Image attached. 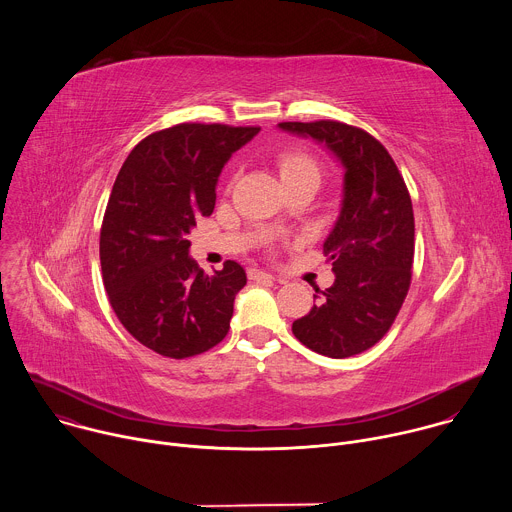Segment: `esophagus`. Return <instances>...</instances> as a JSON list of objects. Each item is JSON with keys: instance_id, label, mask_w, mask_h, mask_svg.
Returning a JSON list of instances; mask_svg holds the SVG:
<instances>
[{"instance_id": "34e87169", "label": "esophagus", "mask_w": 512, "mask_h": 512, "mask_svg": "<svg viewBox=\"0 0 512 512\" xmlns=\"http://www.w3.org/2000/svg\"><path fill=\"white\" fill-rule=\"evenodd\" d=\"M249 277L251 279H255V281H259V279H269V281H275L277 277L275 275H271V273H267V271H263V269H249Z\"/></svg>"}]
</instances>
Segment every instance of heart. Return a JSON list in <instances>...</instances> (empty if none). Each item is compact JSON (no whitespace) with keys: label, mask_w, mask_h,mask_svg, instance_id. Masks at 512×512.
<instances>
[{"label":"heart","mask_w":512,"mask_h":512,"mask_svg":"<svg viewBox=\"0 0 512 512\" xmlns=\"http://www.w3.org/2000/svg\"><path fill=\"white\" fill-rule=\"evenodd\" d=\"M275 166H277V172H279L283 184L300 180V178H314L320 182V176H322L318 158L306 150L289 148V150L277 152Z\"/></svg>","instance_id":"obj_1"}]
</instances>
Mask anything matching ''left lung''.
<instances>
[{
    "label": "left lung",
    "mask_w": 512,
    "mask_h": 512,
    "mask_svg": "<svg viewBox=\"0 0 512 512\" xmlns=\"http://www.w3.org/2000/svg\"><path fill=\"white\" fill-rule=\"evenodd\" d=\"M279 127L326 143L346 168L342 210L324 243L334 285L316 289L320 304L291 332L330 358L360 354L389 332L411 285L415 218L409 190L385 145L360 127L332 119Z\"/></svg>",
    "instance_id": "8db88e82"
}]
</instances>
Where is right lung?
<instances>
[{
  "instance_id": "1",
  "label": "right lung",
  "mask_w": 512,
  "mask_h": 512,
  "mask_svg": "<svg viewBox=\"0 0 512 512\" xmlns=\"http://www.w3.org/2000/svg\"><path fill=\"white\" fill-rule=\"evenodd\" d=\"M257 131L178 123L143 137L117 174L101 225L103 283L123 328L162 356L202 354L231 328L245 269L227 261L204 275L188 233L212 214L223 166Z\"/></svg>"
}]
</instances>
